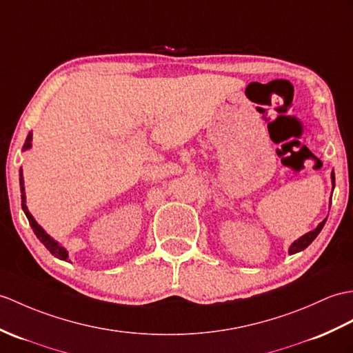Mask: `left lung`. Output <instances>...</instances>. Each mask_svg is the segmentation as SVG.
Wrapping results in <instances>:
<instances>
[{
	"mask_svg": "<svg viewBox=\"0 0 353 353\" xmlns=\"http://www.w3.org/2000/svg\"><path fill=\"white\" fill-rule=\"evenodd\" d=\"M331 180H332V190H334V185H335V174H334V171L331 173ZM325 223H326V218L322 221L321 224H319L314 230H311V232H308L307 234H304V236H301L298 241H294L292 245H290V248H289V254H294V252H299V251H302V250H305L308 245L313 242L316 237H317V234L321 233V230L323 228V225H325Z\"/></svg>",
	"mask_w": 353,
	"mask_h": 353,
	"instance_id": "1",
	"label": "left lung"
}]
</instances>
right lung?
<instances>
[{
	"label": "right lung",
	"instance_id": "add662e5",
	"mask_svg": "<svg viewBox=\"0 0 353 353\" xmlns=\"http://www.w3.org/2000/svg\"><path fill=\"white\" fill-rule=\"evenodd\" d=\"M31 139H32V132H30L28 134V137H27V139H26V144H23V147L22 149L23 150H27V149H30L31 147ZM19 185H21V199H22V209H23V212H26V215H27V218H28V223H30V225H31V228H32V232H34V234L37 236V239L42 242L45 247L49 250V252L52 254V256H55V257H59L60 260H68V257H69V254H68V251H65L61 245L57 242V241H54L51 236H49L42 227H40L39 224H37V221L32 218V215L30 214L28 212V208H27V204H26V188H23V177H22V168L19 170Z\"/></svg>",
	"mask_w": 353,
	"mask_h": 353
}]
</instances>
